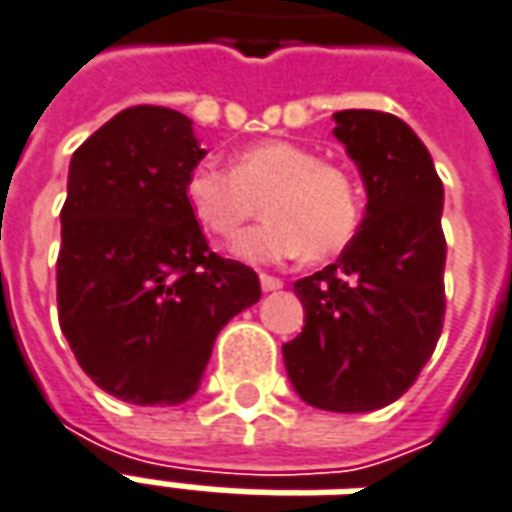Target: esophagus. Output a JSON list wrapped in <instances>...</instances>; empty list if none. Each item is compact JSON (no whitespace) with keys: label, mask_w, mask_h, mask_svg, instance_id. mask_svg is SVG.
I'll return each instance as SVG.
<instances>
[{"label":"esophagus","mask_w":512,"mask_h":512,"mask_svg":"<svg viewBox=\"0 0 512 512\" xmlns=\"http://www.w3.org/2000/svg\"><path fill=\"white\" fill-rule=\"evenodd\" d=\"M260 285H263V290H279L282 288V279L279 277H271V274H260Z\"/></svg>","instance_id":"esophagus-1"}]
</instances>
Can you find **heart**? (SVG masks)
<instances>
[{"instance_id":"obj_1","label":"heart","mask_w":512,"mask_h":512,"mask_svg":"<svg viewBox=\"0 0 512 512\" xmlns=\"http://www.w3.org/2000/svg\"><path fill=\"white\" fill-rule=\"evenodd\" d=\"M186 202L202 230L222 241L268 213L235 241V257L246 263L340 255L365 219V191L354 172L288 139L238 150L230 172L197 164L186 178Z\"/></svg>"}]
</instances>
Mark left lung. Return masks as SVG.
<instances>
[{"label": "left lung", "mask_w": 512, "mask_h": 512, "mask_svg": "<svg viewBox=\"0 0 512 512\" xmlns=\"http://www.w3.org/2000/svg\"><path fill=\"white\" fill-rule=\"evenodd\" d=\"M334 120L365 180L367 213L337 263L293 285L304 329L282 356L301 400L362 414L395 403L439 343L444 189L403 120L376 109H345Z\"/></svg>", "instance_id": "left-lung-1"}]
</instances>
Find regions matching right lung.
Listing matches in <instances>:
<instances>
[{"label":"right lung","instance_id":"add662e5","mask_svg":"<svg viewBox=\"0 0 512 512\" xmlns=\"http://www.w3.org/2000/svg\"><path fill=\"white\" fill-rule=\"evenodd\" d=\"M205 150L191 120L131 106L71 158L57 312L87 376L134 406L189 400L216 334L260 301L249 266L211 252L186 202Z\"/></svg>","mask_w":512,"mask_h":512}]
</instances>
